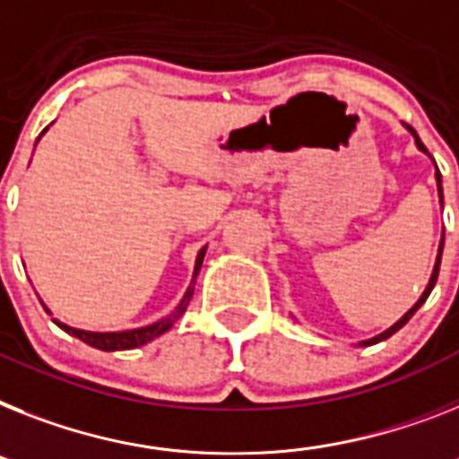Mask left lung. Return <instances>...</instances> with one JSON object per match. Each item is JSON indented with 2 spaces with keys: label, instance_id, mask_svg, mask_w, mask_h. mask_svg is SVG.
Here are the masks:
<instances>
[{
  "label": "left lung",
  "instance_id": "obj_1",
  "mask_svg": "<svg viewBox=\"0 0 459 459\" xmlns=\"http://www.w3.org/2000/svg\"><path fill=\"white\" fill-rule=\"evenodd\" d=\"M406 128L408 131H411V135L412 138H415V145H418V150L420 152H425V154H429L427 152V147L422 145V140L418 138V134H415V128H411L406 124ZM437 166V164H434ZM434 178H437V189H438V202H441V206H443V187H441V173H438V169H437V173H434ZM441 253H443V234H441V244H438V253H437V263H434V270H431V276H429V283H427V289L422 290V295H420L418 298V302H415V305L411 307V309H408L406 314H403V316H401L399 321H396V324L394 325H389L387 331H382L380 335H375V338H368V340H361V342H359V347H368V344H375V342H382V340H387V338H392L394 333L399 331V328H403V325L408 324V319H411L412 314L418 312L420 307L425 305V300L427 298H429V293H431V289H434V286H437V276H438V267H441Z\"/></svg>",
  "mask_w": 459,
  "mask_h": 459
}]
</instances>
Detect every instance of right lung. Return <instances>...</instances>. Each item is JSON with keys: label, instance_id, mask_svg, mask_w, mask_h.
I'll return each mask as SVG.
<instances>
[{"label": "right lung", "instance_id": "1", "mask_svg": "<svg viewBox=\"0 0 459 459\" xmlns=\"http://www.w3.org/2000/svg\"><path fill=\"white\" fill-rule=\"evenodd\" d=\"M47 131H48V126L41 131V135L47 134ZM41 135H39V138H41ZM39 138H37V140H39ZM206 248H208V246H204L202 251L196 253L195 272H192V281H189L187 290H185L183 300L178 302L176 309H173L169 316H164V319L154 321V324H150V325H140V328H128V331H105V333L74 328V325H67V324H63V321H58V319H53V324L58 325V328H63V331H65L67 335H72V338L82 340V342H86L89 347H96V350H102V351L135 350V347H140V344L152 342L154 338L164 335L169 328H173V324H176V321L185 314V309H187L189 300H192V295H195V281H196V276H199V270H202V263H204V255H206ZM41 305H44V302H41ZM44 309H47V314H53L47 305H44Z\"/></svg>", "mask_w": 459, "mask_h": 459}]
</instances>
